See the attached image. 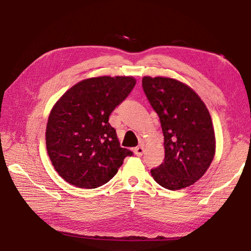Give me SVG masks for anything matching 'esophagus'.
Instances as JSON below:
<instances>
[{
  "instance_id": "obj_1",
  "label": "esophagus",
  "mask_w": 251,
  "mask_h": 251,
  "mask_svg": "<svg viewBox=\"0 0 251 251\" xmlns=\"http://www.w3.org/2000/svg\"><path fill=\"white\" fill-rule=\"evenodd\" d=\"M133 152H135V154L137 155V156H142V154H143V152H144V149H143V147L142 145H139V147H137V148H135V150H133Z\"/></svg>"
}]
</instances>
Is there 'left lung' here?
Returning <instances> with one entry per match:
<instances>
[{
    "label": "left lung",
    "instance_id": "obj_1",
    "mask_svg": "<svg viewBox=\"0 0 251 251\" xmlns=\"http://www.w3.org/2000/svg\"><path fill=\"white\" fill-rule=\"evenodd\" d=\"M142 87L165 137L164 162L151 174L166 189L188 187L203 176L215 155L208 110L194 90L176 79L143 77Z\"/></svg>",
    "mask_w": 251,
    "mask_h": 251
}]
</instances>
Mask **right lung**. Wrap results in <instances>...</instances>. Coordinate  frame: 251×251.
<instances>
[{
	"instance_id": "obj_1",
	"label": "right lung",
	"mask_w": 251,
	"mask_h": 251,
	"mask_svg": "<svg viewBox=\"0 0 251 251\" xmlns=\"http://www.w3.org/2000/svg\"><path fill=\"white\" fill-rule=\"evenodd\" d=\"M136 85L132 77L90 78L71 87L52 108L46 145L55 171L67 183L93 189L108 183L125 157L109 116Z\"/></svg>"
}]
</instances>
